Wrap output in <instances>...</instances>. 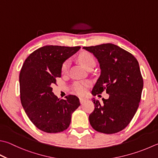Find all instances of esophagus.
Returning <instances> with one entry per match:
<instances>
[{"instance_id": "esophagus-1", "label": "esophagus", "mask_w": 158, "mask_h": 158, "mask_svg": "<svg viewBox=\"0 0 158 158\" xmlns=\"http://www.w3.org/2000/svg\"><path fill=\"white\" fill-rule=\"evenodd\" d=\"M87 100V98H80V102L81 104L85 103Z\"/></svg>"}]
</instances>
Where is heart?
I'll return each mask as SVG.
<instances>
[{"label": "heart", "instance_id": "obj_1", "mask_svg": "<svg viewBox=\"0 0 158 158\" xmlns=\"http://www.w3.org/2000/svg\"><path fill=\"white\" fill-rule=\"evenodd\" d=\"M79 61L80 63L82 64V66L84 67L85 69H88L89 67L95 65V59L94 56H92L91 53H82L79 56ZM69 66V62L67 60L65 61L62 65L61 71L62 73H65L67 72L68 68ZM89 87V84L87 82L82 81V82H78L76 83V85H74V89L75 91L80 95H82L86 93L87 89Z\"/></svg>", "mask_w": 158, "mask_h": 158}]
</instances>
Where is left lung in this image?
<instances>
[{
	"instance_id": "1",
	"label": "left lung",
	"mask_w": 158,
	"mask_h": 158,
	"mask_svg": "<svg viewBox=\"0 0 158 158\" xmlns=\"http://www.w3.org/2000/svg\"><path fill=\"white\" fill-rule=\"evenodd\" d=\"M82 49L93 53L100 64V76L92 95L104 90L109 95L108 99L103 98L102 105L92 99L95 109L89 116V123L98 132L118 133L131 121L141 99L143 79L138 62L131 53L111 43Z\"/></svg>"
}]
</instances>
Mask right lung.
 <instances>
[{
    "label": "right lung",
    "instance_id": "obj_1",
    "mask_svg": "<svg viewBox=\"0 0 158 158\" xmlns=\"http://www.w3.org/2000/svg\"><path fill=\"white\" fill-rule=\"evenodd\" d=\"M80 47L47 45L31 53L20 70V101L29 120L46 133H58L69 127L71 115L80 105L79 98L69 95L60 99L52 86L61 77L64 62Z\"/></svg>",
    "mask_w": 158,
    "mask_h": 158
}]
</instances>
